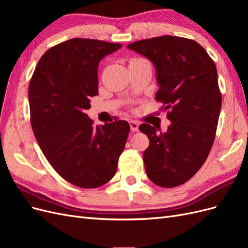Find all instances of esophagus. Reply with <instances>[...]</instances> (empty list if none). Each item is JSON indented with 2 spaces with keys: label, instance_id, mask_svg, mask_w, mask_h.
Returning <instances> with one entry per match:
<instances>
[{
  "label": "esophagus",
  "instance_id": "34e87169",
  "mask_svg": "<svg viewBox=\"0 0 248 248\" xmlns=\"http://www.w3.org/2000/svg\"><path fill=\"white\" fill-rule=\"evenodd\" d=\"M129 125H130L131 131H133V132L139 131V123L137 121H130Z\"/></svg>",
  "mask_w": 248,
  "mask_h": 248
}]
</instances>
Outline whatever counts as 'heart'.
Listing matches in <instances>:
<instances>
[{
	"label": "heart",
	"instance_id": "b5f03b06",
	"mask_svg": "<svg viewBox=\"0 0 248 248\" xmlns=\"http://www.w3.org/2000/svg\"><path fill=\"white\" fill-rule=\"evenodd\" d=\"M141 61H146V60H144V59H140V58H134V59H131V60H130V64L138 63V62H141Z\"/></svg>",
	"mask_w": 248,
	"mask_h": 248
}]
</instances>
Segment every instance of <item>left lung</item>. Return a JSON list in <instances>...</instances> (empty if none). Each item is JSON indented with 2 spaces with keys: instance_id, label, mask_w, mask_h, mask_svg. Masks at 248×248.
<instances>
[{
  "instance_id": "left-lung-1",
  "label": "left lung",
  "mask_w": 248,
  "mask_h": 248,
  "mask_svg": "<svg viewBox=\"0 0 248 248\" xmlns=\"http://www.w3.org/2000/svg\"><path fill=\"white\" fill-rule=\"evenodd\" d=\"M127 47L154 64L159 85L155 99L170 121L163 133L140 125L149 139L142 154L147 175L164 188L182 185L204 164L215 139L221 108L215 63L197 41L183 37L164 35Z\"/></svg>"
}]
</instances>
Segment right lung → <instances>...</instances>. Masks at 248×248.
<instances>
[{
	"label": "right lung",
	"instance_id": "obj_1",
	"mask_svg": "<svg viewBox=\"0 0 248 248\" xmlns=\"http://www.w3.org/2000/svg\"><path fill=\"white\" fill-rule=\"evenodd\" d=\"M121 46L87 38L59 43L44 52L29 84L31 125L42 153L60 176L81 188L115 176L130 131L124 120L94 126L86 114L90 97L98 94L100 60Z\"/></svg>",
	"mask_w": 248,
	"mask_h": 248
}]
</instances>
